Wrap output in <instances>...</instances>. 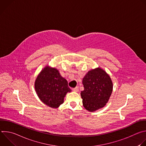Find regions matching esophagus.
<instances>
[{
    "instance_id": "obj_1",
    "label": "esophagus",
    "mask_w": 146,
    "mask_h": 146,
    "mask_svg": "<svg viewBox=\"0 0 146 146\" xmlns=\"http://www.w3.org/2000/svg\"><path fill=\"white\" fill-rule=\"evenodd\" d=\"M72 90L74 92H78V87H76L75 88H72Z\"/></svg>"
}]
</instances>
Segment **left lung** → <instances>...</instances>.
<instances>
[{
  "mask_svg": "<svg viewBox=\"0 0 146 146\" xmlns=\"http://www.w3.org/2000/svg\"><path fill=\"white\" fill-rule=\"evenodd\" d=\"M84 90L81 92L84 108L93 112L103 108L113 91V82L109 75L102 69L90 70L82 78Z\"/></svg>",
  "mask_w": 146,
  "mask_h": 146,
  "instance_id": "left-lung-1",
  "label": "left lung"
}]
</instances>
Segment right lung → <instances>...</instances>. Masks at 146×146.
<instances>
[{"label":"right lung","mask_w":146,"mask_h":146,"mask_svg":"<svg viewBox=\"0 0 146 146\" xmlns=\"http://www.w3.org/2000/svg\"><path fill=\"white\" fill-rule=\"evenodd\" d=\"M35 88L41 101L55 109L64 103L66 94L72 91L68 87V81L60 76L56 69L48 66H46L37 76Z\"/></svg>","instance_id":"obj_1"}]
</instances>
